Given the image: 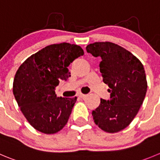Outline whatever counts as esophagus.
Returning <instances> with one entry per match:
<instances>
[{
  "label": "esophagus",
  "instance_id": "esophagus-1",
  "mask_svg": "<svg viewBox=\"0 0 160 160\" xmlns=\"http://www.w3.org/2000/svg\"><path fill=\"white\" fill-rule=\"evenodd\" d=\"M86 97H87V95H85V94H79V97H80V98L84 99L86 98Z\"/></svg>",
  "mask_w": 160,
  "mask_h": 160
}]
</instances>
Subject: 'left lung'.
I'll return each instance as SVG.
<instances>
[{"label": "left lung", "instance_id": "left-lung-1", "mask_svg": "<svg viewBox=\"0 0 160 160\" xmlns=\"http://www.w3.org/2000/svg\"><path fill=\"white\" fill-rule=\"evenodd\" d=\"M86 51L100 57V71L109 86L110 100L100 99L92 111L94 122L108 133L128 127L138 114L147 92L145 71L141 62L130 52L112 42H95Z\"/></svg>", "mask_w": 160, "mask_h": 160}]
</instances>
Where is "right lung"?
I'll return each mask as SVG.
<instances>
[{
    "mask_svg": "<svg viewBox=\"0 0 160 160\" xmlns=\"http://www.w3.org/2000/svg\"><path fill=\"white\" fill-rule=\"evenodd\" d=\"M83 55V49L77 45L54 44L32 55L19 67L13 82V94L33 128L52 134L67 124L77 97H58L55 89L60 81L71 77L68 67Z\"/></svg>",
    "mask_w": 160,
    "mask_h": 160,
    "instance_id": "obj_1",
    "label": "right lung"
}]
</instances>
